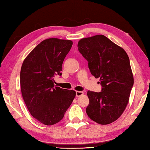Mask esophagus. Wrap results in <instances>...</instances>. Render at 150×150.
I'll list each match as a JSON object with an SVG mask.
<instances>
[{
    "mask_svg": "<svg viewBox=\"0 0 150 150\" xmlns=\"http://www.w3.org/2000/svg\"><path fill=\"white\" fill-rule=\"evenodd\" d=\"M76 97H80V96H83V95L84 94V92H81V91H76Z\"/></svg>",
    "mask_w": 150,
    "mask_h": 150,
    "instance_id": "1",
    "label": "esophagus"
}]
</instances>
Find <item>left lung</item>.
I'll list each match as a JSON object with an SVG mask.
<instances>
[{"label":"left lung","mask_w":150,"mask_h":150,"mask_svg":"<svg viewBox=\"0 0 150 150\" xmlns=\"http://www.w3.org/2000/svg\"><path fill=\"white\" fill-rule=\"evenodd\" d=\"M78 47L88 62L91 74L100 79L103 86L100 92L88 91L87 115L100 125L114 122L125 111L134 85L128 54L104 35L80 39Z\"/></svg>","instance_id":"8db88e82"}]
</instances>
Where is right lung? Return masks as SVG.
Returning a JSON list of instances; mask_svg holds the SVG:
<instances>
[{"instance_id":"1","label":"right lung","mask_w":150,"mask_h":150,"mask_svg":"<svg viewBox=\"0 0 150 150\" xmlns=\"http://www.w3.org/2000/svg\"><path fill=\"white\" fill-rule=\"evenodd\" d=\"M72 45L71 40L46 39L32 50L21 65V95L31 115L44 125L59 122L76 97L74 90L54 85V77L62 75L63 62Z\"/></svg>"}]
</instances>
